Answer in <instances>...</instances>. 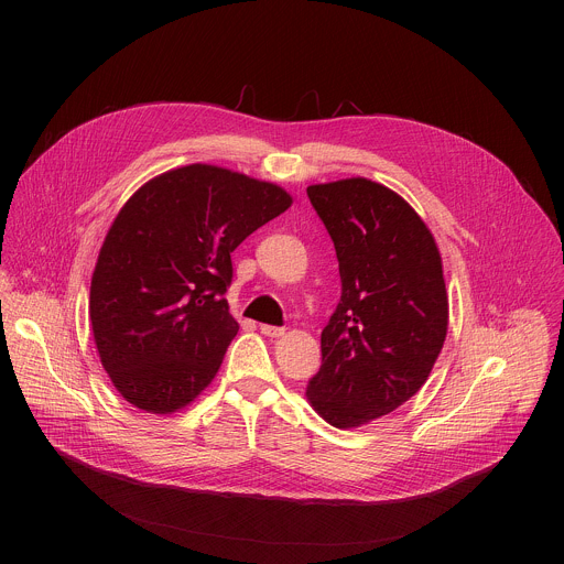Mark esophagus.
<instances>
[{
  "label": "esophagus",
  "instance_id": "34e87169",
  "mask_svg": "<svg viewBox=\"0 0 564 564\" xmlns=\"http://www.w3.org/2000/svg\"><path fill=\"white\" fill-rule=\"evenodd\" d=\"M261 333H263L265 337H281V335L285 333V328H279V326H268V324H263V326H261Z\"/></svg>",
  "mask_w": 564,
  "mask_h": 564
}]
</instances>
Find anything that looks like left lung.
Listing matches in <instances>:
<instances>
[{
	"label": "left lung",
	"instance_id": "obj_1",
	"mask_svg": "<svg viewBox=\"0 0 564 564\" xmlns=\"http://www.w3.org/2000/svg\"><path fill=\"white\" fill-rule=\"evenodd\" d=\"M307 198L341 276L307 399L328 424L352 429L392 413L429 379L448 328L442 257L415 209L379 183L312 185Z\"/></svg>",
	"mask_w": 564,
	"mask_h": 564
}]
</instances>
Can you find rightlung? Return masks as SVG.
<instances>
[{
  "instance_id": "1",
  "label": "right lung",
  "mask_w": 564,
  "mask_h": 564,
  "mask_svg": "<svg viewBox=\"0 0 564 564\" xmlns=\"http://www.w3.org/2000/svg\"><path fill=\"white\" fill-rule=\"evenodd\" d=\"M292 205L272 183L212 165L142 185L116 216L91 279L100 361L140 411L167 415L218 372L238 324L231 252Z\"/></svg>"
}]
</instances>
